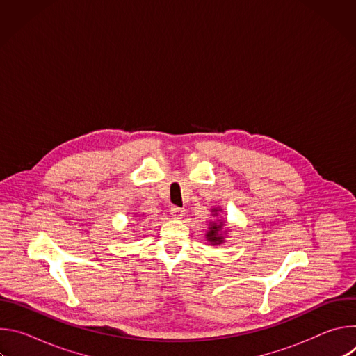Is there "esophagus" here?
I'll use <instances>...</instances> for the list:
<instances>
[{
  "label": "esophagus",
  "instance_id": "obj_1",
  "mask_svg": "<svg viewBox=\"0 0 356 356\" xmlns=\"http://www.w3.org/2000/svg\"><path fill=\"white\" fill-rule=\"evenodd\" d=\"M170 216H172L173 218H176V220H180V218L184 216V209H180V207L173 206V207H170Z\"/></svg>",
  "mask_w": 356,
  "mask_h": 356
}]
</instances>
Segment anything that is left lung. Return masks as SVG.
I'll use <instances>...</instances> for the list:
<instances>
[{
  "label": "left lung",
  "instance_id": "obj_1",
  "mask_svg": "<svg viewBox=\"0 0 356 356\" xmlns=\"http://www.w3.org/2000/svg\"><path fill=\"white\" fill-rule=\"evenodd\" d=\"M213 211L217 214V213H218V209H217V210L214 209ZM216 214H214V216H216ZM222 227H224V222H220V224L211 222V224L209 225V231H207V234H206V238H207V241H209L211 245H220V243L225 242V241H224V235H222V232H221Z\"/></svg>",
  "mask_w": 356,
  "mask_h": 356
}]
</instances>
